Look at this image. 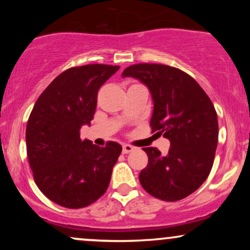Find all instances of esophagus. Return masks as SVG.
<instances>
[{"label": "esophagus", "mask_w": 250, "mask_h": 250, "mask_svg": "<svg viewBox=\"0 0 250 250\" xmlns=\"http://www.w3.org/2000/svg\"><path fill=\"white\" fill-rule=\"evenodd\" d=\"M134 150V147H131V146H129V145H125L123 146V148H122V153L123 154H128V153H130V151H133Z\"/></svg>", "instance_id": "esophagus-1"}]
</instances>
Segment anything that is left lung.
Returning <instances> with one entry per match:
<instances>
[{"instance_id":"obj_1","label":"left lung","mask_w":250,"mask_h":250,"mask_svg":"<svg viewBox=\"0 0 250 250\" xmlns=\"http://www.w3.org/2000/svg\"><path fill=\"white\" fill-rule=\"evenodd\" d=\"M122 77H134L149 89L153 133L170 141L167 155L143 148L148 165L139 175L140 183L156 199H185L207 180L213 167L219 139L213 103L193 77L169 65L134 64L123 70Z\"/></svg>"}]
</instances>
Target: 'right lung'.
I'll use <instances>...</instances> for the list:
<instances>
[{
	"label": "right lung",
	"instance_id": "right-lung-1",
	"mask_svg": "<svg viewBox=\"0 0 250 250\" xmlns=\"http://www.w3.org/2000/svg\"><path fill=\"white\" fill-rule=\"evenodd\" d=\"M119 65L87 64L63 71L34 105L25 130L27 155L37 187L62 207H87L107 190L122 151L82 141L80 129L90 125L97 91Z\"/></svg>",
	"mask_w": 250,
	"mask_h": 250
}]
</instances>
